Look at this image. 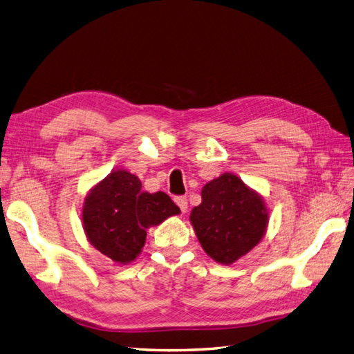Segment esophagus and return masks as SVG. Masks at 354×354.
<instances>
[{"instance_id": "34e87169", "label": "esophagus", "mask_w": 354, "mask_h": 354, "mask_svg": "<svg viewBox=\"0 0 354 354\" xmlns=\"http://www.w3.org/2000/svg\"><path fill=\"white\" fill-rule=\"evenodd\" d=\"M175 202H176V205L179 206V209L183 211V212H185L187 211V207H188V201H187V197L185 196H178V197H175Z\"/></svg>"}]
</instances>
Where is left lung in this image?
<instances>
[{
  "label": "left lung",
  "mask_w": 354,
  "mask_h": 354,
  "mask_svg": "<svg viewBox=\"0 0 354 354\" xmlns=\"http://www.w3.org/2000/svg\"><path fill=\"white\" fill-rule=\"evenodd\" d=\"M203 250L215 261L230 265L263 238L268 211L261 198L232 174L202 189V203L189 215Z\"/></svg>",
  "instance_id": "1"
}]
</instances>
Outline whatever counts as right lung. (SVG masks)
Returning a JSON list of instances; mask_svg holds the SVG:
<instances>
[{
	"label": "right lung",
	"instance_id": "obj_1",
	"mask_svg": "<svg viewBox=\"0 0 354 354\" xmlns=\"http://www.w3.org/2000/svg\"><path fill=\"white\" fill-rule=\"evenodd\" d=\"M179 212L166 193L142 192L138 176L116 170L88 194L82 216L89 242L113 261L129 263L145 245L147 229Z\"/></svg>",
	"mask_w": 354,
	"mask_h": 354
}]
</instances>
